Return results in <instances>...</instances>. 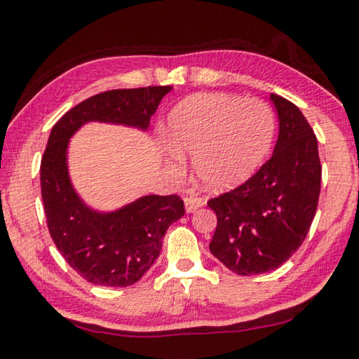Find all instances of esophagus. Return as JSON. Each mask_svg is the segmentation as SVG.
I'll use <instances>...</instances> for the list:
<instances>
[{
  "label": "esophagus",
  "instance_id": "1",
  "mask_svg": "<svg viewBox=\"0 0 359 359\" xmlns=\"http://www.w3.org/2000/svg\"><path fill=\"white\" fill-rule=\"evenodd\" d=\"M204 205V199L202 198H198V196H187L185 198V210L187 213H191L194 210H198L199 207Z\"/></svg>",
  "mask_w": 359,
  "mask_h": 359
}]
</instances>
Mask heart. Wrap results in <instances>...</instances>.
Here are the masks:
<instances>
[{
  "label": "heart",
  "mask_w": 359,
  "mask_h": 359,
  "mask_svg": "<svg viewBox=\"0 0 359 359\" xmlns=\"http://www.w3.org/2000/svg\"><path fill=\"white\" fill-rule=\"evenodd\" d=\"M276 132L269 103L229 94H198L168 117L174 151L193 158L198 179L210 190L242 185L262 165ZM172 166L179 157L171 154Z\"/></svg>",
  "instance_id": "obj_1"
}]
</instances>
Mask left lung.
Wrapping results in <instances>:
<instances>
[{
  "label": "left lung",
  "mask_w": 359,
  "mask_h": 359,
  "mask_svg": "<svg viewBox=\"0 0 359 359\" xmlns=\"http://www.w3.org/2000/svg\"><path fill=\"white\" fill-rule=\"evenodd\" d=\"M279 119L271 158L236 190L207 202L218 224L208 248L242 276L276 270L304 242L317 210L322 166L314 130L299 108L270 95Z\"/></svg>",
  "instance_id": "obj_1"
}]
</instances>
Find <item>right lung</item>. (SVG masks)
I'll return each mask as SVG.
<instances>
[{
	"mask_svg": "<svg viewBox=\"0 0 359 359\" xmlns=\"http://www.w3.org/2000/svg\"><path fill=\"white\" fill-rule=\"evenodd\" d=\"M172 86L114 89L89 97L51 128L41 163V191L50 236L67 264L95 285L127 287L140 281L158 257L163 237L184 217V201L138 198L113 212L94 210L70 182V138L84 123L103 122L146 132L151 117Z\"/></svg>",
	"mask_w": 359,
	"mask_h": 359,
	"instance_id": "right-lung-1",
	"label": "right lung"
}]
</instances>
